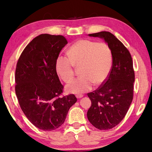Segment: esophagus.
Returning a JSON list of instances; mask_svg holds the SVG:
<instances>
[{
  "label": "esophagus",
  "instance_id": "esophagus-1",
  "mask_svg": "<svg viewBox=\"0 0 152 152\" xmlns=\"http://www.w3.org/2000/svg\"><path fill=\"white\" fill-rule=\"evenodd\" d=\"M83 97V95H82V94H77V95H76V97L77 98H81V97Z\"/></svg>",
  "mask_w": 152,
  "mask_h": 152
}]
</instances>
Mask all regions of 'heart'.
I'll return each instance as SVG.
<instances>
[{
  "label": "heart",
  "instance_id": "1",
  "mask_svg": "<svg viewBox=\"0 0 152 152\" xmlns=\"http://www.w3.org/2000/svg\"><path fill=\"white\" fill-rule=\"evenodd\" d=\"M67 56L58 55L55 61L56 73L64 81L69 83L75 75L74 67H79L81 75L66 87L67 92L81 94L94 85H99L109 76L113 62L110 47L104 43L80 39L70 46Z\"/></svg>",
  "mask_w": 152,
  "mask_h": 152
}]
</instances>
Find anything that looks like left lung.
Masks as SVG:
<instances>
[{"instance_id":"8db88e82","label":"left lung","mask_w":152,"mask_h":152,"mask_svg":"<svg viewBox=\"0 0 152 152\" xmlns=\"http://www.w3.org/2000/svg\"><path fill=\"white\" fill-rule=\"evenodd\" d=\"M88 36L103 38L107 43L112 50L113 66L102 85L87 94L92 102L87 117L97 129H110L124 119L132 102L133 60L128 49L110 32L102 31Z\"/></svg>"}]
</instances>
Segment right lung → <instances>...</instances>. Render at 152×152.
<instances>
[{
	"instance_id": "obj_1",
	"label": "right lung",
	"mask_w": 152,
	"mask_h": 152,
	"mask_svg": "<svg viewBox=\"0 0 152 152\" xmlns=\"http://www.w3.org/2000/svg\"><path fill=\"white\" fill-rule=\"evenodd\" d=\"M67 43L61 35L43 34L23 50L15 69V94L25 115L34 126L53 131L64 122L77 102L74 94L61 97L64 86L55 70V61Z\"/></svg>"
}]
</instances>
